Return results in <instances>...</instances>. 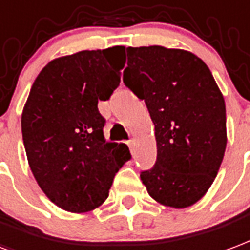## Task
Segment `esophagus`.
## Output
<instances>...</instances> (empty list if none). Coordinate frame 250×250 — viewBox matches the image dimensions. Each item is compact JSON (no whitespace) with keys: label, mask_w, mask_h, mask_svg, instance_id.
Wrapping results in <instances>:
<instances>
[{"label":"esophagus","mask_w":250,"mask_h":250,"mask_svg":"<svg viewBox=\"0 0 250 250\" xmlns=\"http://www.w3.org/2000/svg\"><path fill=\"white\" fill-rule=\"evenodd\" d=\"M128 147H130L131 153H134V147H135V142H134V140H130V142H128Z\"/></svg>","instance_id":"1"}]
</instances>
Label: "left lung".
<instances>
[{
    "label": "left lung",
    "instance_id": "8db88e82",
    "mask_svg": "<svg viewBox=\"0 0 250 250\" xmlns=\"http://www.w3.org/2000/svg\"><path fill=\"white\" fill-rule=\"evenodd\" d=\"M123 82L143 99L158 147L140 172L149 196L172 208L195 204L209 189L227 147L223 94L208 66L189 51L163 46L127 47Z\"/></svg>",
    "mask_w": 250,
    "mask_h": 250
}]
</instances>
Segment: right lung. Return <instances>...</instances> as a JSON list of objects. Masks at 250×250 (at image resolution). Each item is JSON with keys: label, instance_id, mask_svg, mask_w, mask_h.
<instances>
[{"label": "right lung", "instance_id": "obj_1", "mask_svg": "<svg viewBox=\"0 0 250 250\" xmlns=\"http://www.w3.org/2000/svg\"><path fill=\"white\" fill-rule=\"evenodd\" d=\"M125 47L84 50L42 68L22 112V139L41 189L74 213L106 200L119 168L130 159L123 143H107L98 101L120 83Z\"/></svg>", "mask_w": 250, "mask_h": 250}]
</instances>
